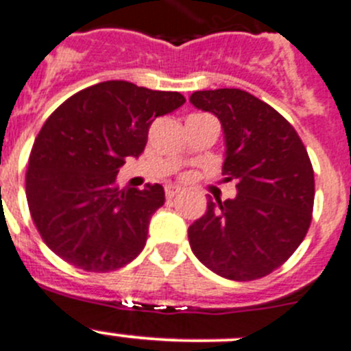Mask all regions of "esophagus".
<instances>
[{
  "instance_id": "obj_1",
  "label": "esophagus",
  "mask_w": 351,
  "mask_h": 351,
  "mask_svg": "<svg viewBox=\"0 0 351 351\" xmlns=\"http://www.w3.org/2000/svg\"><path fill=\"white\" fill-rule=\"evenodd\" d=\"M179 191H181V188H178V186H167V188H165V195H167V198H169V200H172V198L176 197Z\"/></svg>"
}]
</instances>
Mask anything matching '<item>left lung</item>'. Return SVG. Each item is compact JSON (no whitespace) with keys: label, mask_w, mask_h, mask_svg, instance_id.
<instances>
[{"label":"left lung","mask_w":351,"mask_h":351,"mask_svg":"<svg viewBox=\"0 0 351 351\" xmlns=\"http://www.w3.org/2000/svg\"><path fill=\"white\" fill-rule=\"evenodd\" d=\"M189 102L221 121L224 182L237 197L212 202L188 228L193 254L230 280H256L284 265L306 237L315 179L306 147L271 106L240 88L193 92Z\"/></svg>","instance_id":"8db88e82"}]
</instances>
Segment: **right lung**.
Wrapping results in <instances>:
<instances>
[{"label":"right lung","instance_id":"add662e5","mask_svg":"<svg viewBox=\"0 0 351 351\" xmlns=\"http://www.w3.org/2000/svg\"><path fill=\"white\" fill-rule=\"evenodd\" d=\"M123 80L97 83L64 101L34 141L25 197L41 239L85 271L134 261L146 245L151 215L165 202L162 184L120 189L125 158H137L154 118L184 104Z\"/></svg>","mask_w":351,"mask_h":351}]
</instances>
